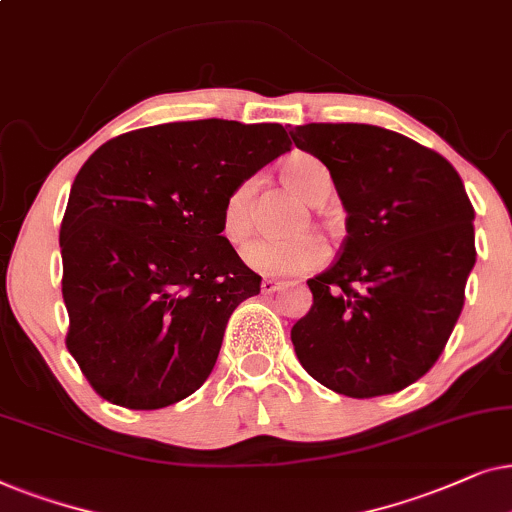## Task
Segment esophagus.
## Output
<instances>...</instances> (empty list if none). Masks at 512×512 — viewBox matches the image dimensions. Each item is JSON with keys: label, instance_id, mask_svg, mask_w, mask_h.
<instances>
[{"label": "esophagus", "instance_id": "34e87169", "mask_svg": "<svg viewBox=\"0 0 512 512\" xmlns=\"http://www.w3.org/2000/svg\"><path fill=\"white\" fill-rule=\"evenodd\" d=\"M278 290H283V283L274 281V278H264V281H262L264 295H274V292H278Z\"/></svg>", "mask_w": 512, "mask_h": 512}]
</instances>
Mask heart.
<instances>
[{"label":"heart","mask_w":512,"mask_h":512,"mask_svg":"<svg viewBox=\"0 0 512 512\" xmlns=\"http://www.w3.org/2000/svg\"><path fill=\"white\" fill-rule=\"evenodd\" d=\"M283 182L311 206L323 203L332 192V177L323 163L313 156L295 154L283 163ZM255 180H241L231 187L222 203L220 229L231 245H241L252 234V199H255ZM245 267L262 276H299L318 269L325 262L327 248L316 236H297L288 241L260 238L243 248Z\"/></svg>","instance_id":"b5f03b06"}]
</instances>
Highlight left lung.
I'll use <instances>...</instances> for the list:
<instances>
[{
    "mask_svg": "<svg viewBox=\"0 0 512 512\" xmlns=\"http://www.w3.org/2000/svg\"><path fill=\"white\" fill-rule=\"evenodd\" d=\"M320 159L346 210L337 262L306 281L313 304L292 325L299 363L330 391H403L435 365L475 264V210L445 156L367 124L290 133Z\"/></svg>",
    "mask_w": 512,
    "mask_h": 512,
    "instance_id": "left-lung-1",
    "label": "left lung"
}]
</instances>
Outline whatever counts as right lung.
Returning a JSON list of instances; mask_svg holds the SVG:
<instances>
[{"instance_id":"right-lung-1","label":"right lung","mask_w":512,"mask_h":512,"mask_svg":"<svg viewBox=\"0 0 512 512\" xmlns=\"http://www.w3.org/2000/svg\"><path fill=\"white\" fill-rule=\"evenodd\" d=\"M281 124L140 128L95 149L60 224L67 349L100 398L161 410L203 386L262 278L222 236V203L290 152Z\"/></svg>"}]
</instances>
